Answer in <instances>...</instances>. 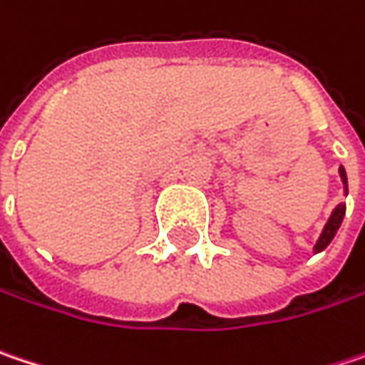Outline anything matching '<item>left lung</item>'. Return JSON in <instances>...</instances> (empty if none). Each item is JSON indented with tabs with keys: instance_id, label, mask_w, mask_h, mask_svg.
<instances>
[{
	"instance_id": "left-lung-1",
	"label": "left lung",
	"mask_w": 365,
	"mask_h": 365,
	"mask_svg": "<svg viewBox=\"0 0 365 365\" xmlns=\"http://www.w3.org/2000/svg\"><path fill=\"white\" fill-rule=\"evenodd\" d=\"M339 175H341V182H343V192H345V196H347L349 194L347 171H345V167H343V165L339 167ZM345 211H347L345 202H339V205L332 209V213H330V217H328V221H326V225H324V230H322L319 238L315 240L314 252H322V250L326 249V247L332 242V238L336 236V232H339V227H341V223H343V219H345Z\"/></svg>"
}]
</instances>
